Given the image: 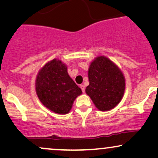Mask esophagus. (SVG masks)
I'll return each instance as SVG.
<instances>
[{
    "mask_svg": "<svg viewBox=\"0 0 158 158\" xmlns=\"http://www.w3.org/2000/svg\"><path fill=\"white\" fill-rule=\"evenodd\" d=\"M81 89L83 93L85 92V85H81Z\"/></svg>",
    "mask_w": 158,
    "mask_h": 158,
    "instance_id": "obj_1",
    "label": "esophagus"
}]
</instances>
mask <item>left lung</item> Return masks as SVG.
<instances>
[{
    "mask_svg": "<svg viewBox=\"0 0 158 158\" xmlns=\"http://www.w3.org/2000/svg\"><path fill=\"white\" fill-rule=\"evenodd\" d=\"M89 85L85 89L99 110L106 111L119 103L125 89V80L120 69L105 56H99L89 69Z\"/></svg>",
    "mask_w": 158,
    "mask_h": 158,
    "instance_id": "left-lung-1",
    "label": "left lung"
}]
</instances>
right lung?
Returning <instances> with one entry per match:
<instances>
[{"mask_svg": "<svg viewBox=\"0 0 158 158\" xmlns=\"http://www.w3.org/2000/svg\"><path fill=\"white\" fill-rule=\"evenodd\" d=\"M36 91L42 104L59 114L69 112L74 100L82 91L67 73L61 61L53 59L40 70L36 80Z\"/></svg>", "mask_w": 158, "mask_h": 158, "instance_id": "obj_1", "label": "right lung"}]
</instances>
